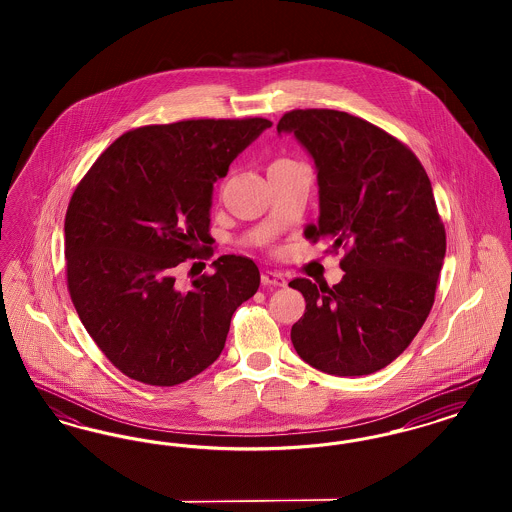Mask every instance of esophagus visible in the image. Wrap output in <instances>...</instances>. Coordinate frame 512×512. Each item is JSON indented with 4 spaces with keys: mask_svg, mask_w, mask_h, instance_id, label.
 I'll return each mask as SVG.
<instances>
[{
    "mask_svg": "<svg viewBox=\"0 0 512 512\" xmlns=\"http://www.w3.org/2000/svg\"><path fill=\"white\" fill-rule=\"evenodd\" d=\"M261 282H263L265 286H278V288H284V286L288 284L286 276L280 274V272H263V274H261Z\"/></svg>",
    "mask_w": 512,
    "mask_h": 512,
    "instance_id": "34e87169",
    "label": "esophagus"
}]
</instances>
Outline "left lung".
I'll return each instance as SVG.
<instances>
[{
    "label": "left lung",
    "mask_w": 512,
    "mask_h": 512,
    "mask_svg": "<svg viewBox=\"0 0 512 512\" xmlns=\"http://www.w3.org/2000/svg\"><path fill=\"white\" fill-rule=\"evenodd\" d=\"M276 130L315 163L318 222L305 236L347 249L340 284L290 282L307 301L293 347L326 374H372L407 349L434 305L445 228L430 178L409 147L343 111L297 109Z\"/></svg>",
    "instance_id": "8db88e82"
}]
</instances>
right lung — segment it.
<instances>
[{
  "instance_id": "right-lung-1",
  "label": "right lung",
  "mask_w": 512,
  "mask_h": 512,
  "mask_svg": "<svg viewBox=\"0 0 512 512\" xmlns=\"http://www.w3.org/2000/svg\"><path fill=\"white\" fill-rule=\"evenodd\" d=\"M272 122L199 119L122 134L74 190L65 217L74 309L132 380L176 386L219 359L234 311L259 290L247 257L178 288L174 270L209 251L213 184Z\"/></svg>"
}]
</instances>
